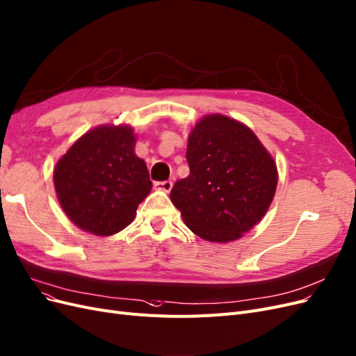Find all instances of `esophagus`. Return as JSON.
Listing matches in <instances>:
<instances>
[{
	"label": "esophagus",
	"mask_w": 356,
	"mask_h": 356,
	"mask_svg": "<svg viewBox=\"0 0 356 356\" xmlns=\"http://www.w3.org/2000/svg\"><path fill=\"white\" fill-rule=\"evenodd\" d=\"M154 187L157 190H162L165 193H169L170 188H172V181H161V182H154Z\"/></svg>",
	"instance_id": "esophagus-1"
}]
</instances>
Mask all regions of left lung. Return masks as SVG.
Masks as SVG:
<instances>
[{"instance_id": "1", "label": "left lung", "mask_w": 356, "mask_h": 356, "mask_svg": "<svg viewBox=\"0 0 356 356\" xmlns=\"http://www.w3.org/2000/svg\"><path fill=\"white\" fill-rule=\"evenodd\" d=\"M187 162L190 175L175 182L170 200L195 236L234 241L269 209L277 165L241 122L218 113L202 118L188 136Z\"/></svg>"}]
</instances>
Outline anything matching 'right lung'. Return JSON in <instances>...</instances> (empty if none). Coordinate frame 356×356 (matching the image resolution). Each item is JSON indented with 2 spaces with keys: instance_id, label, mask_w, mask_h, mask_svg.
<instances>
[{
  "instance_id": "add662e5",
  "label": "right lung",
  "mask_w": 356,
  "mask_h": 356,
  "mask_svg": "<svg viewBox=\"0 0 356 356\" xmlns=\"http://www.w3.org/2000/svg\"><path fill=\"white\" fill-rule=\"evenodd\" d=\"M128 125H102L73 144L54 168V188L67 218L94 236L128 227L149 195L147 165L136 154Z\"/></svg>"
}]
</instances>
